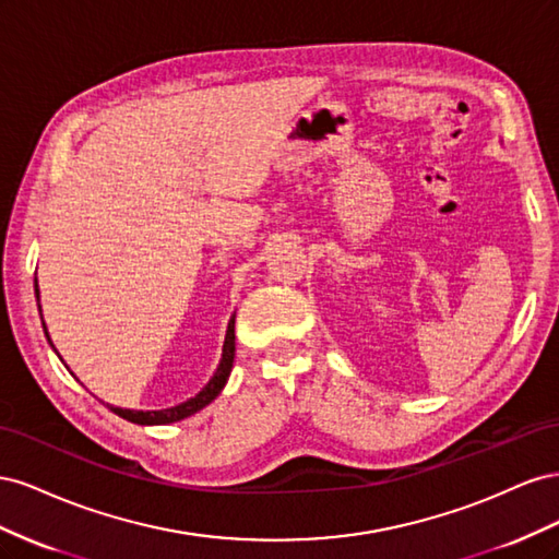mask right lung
<instances>
[{
	"label": "right lung",
	"instance_id": "1",
	"mask_svg": "<svg viewBox=\"0 0 559 559\" xmlns=\"http://www.w3.org/2000/svg\"><path fill=\"white\" fill-rule=\"evenodd\" d=\"M35 294H37V306H39V284H37V280H35ZM39 312H41V306H39ZM41 324H44V317H41ZM44 331H46V324H44ZM46 337H48V331H46ZM48 341H50V337H48ZM50 347H53V343H50ZM233 359H235V314L228 321L222 361H218L212 380L200 389V394H195L193 399L183 401L179 405H173V408H165V411H128V408H114V405H109V408L118 417L134 421V425H170V421H179L183 417H191L198 411L205 408V405H210L218 394H222V389H224V384L228 382V376H230Z\"/></svg>",
	"mask_w": 559,
	"mask_h": 559
}]
</instances>
